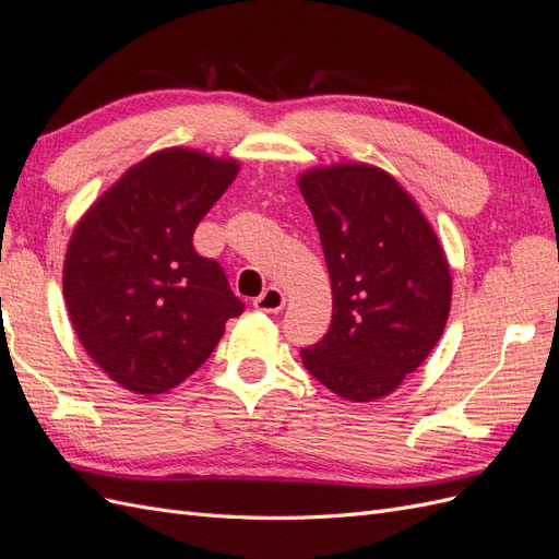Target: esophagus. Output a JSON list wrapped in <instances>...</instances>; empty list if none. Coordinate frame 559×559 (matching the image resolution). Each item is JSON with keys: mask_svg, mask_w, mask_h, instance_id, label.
Returning <instances> with one entry per match:
<instances>
[{"mask_svg": "<svg viewBox=\"0 0 559 559\" xmlns=\"http://www.w3.org/2000/svg\"><path fill=\"white\" fill-rule=\"evenodd\" d=\"M284 302H286V298H284V294L277 289V286H267V289L253 300V308H257L259 312H280L282 308H284Z\"/></svg>", "mask_w": 559, "mask_h": 559, "instance_id": "esophagus-1", "label": "esophagus"}]
</instances>
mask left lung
<instances>
[{
    "instance_id": "1",
    "label": "left lung",
    "mask_w": 559,
    "mask_h": 559,
    "mask_svg": "<svg viewBox=\"0 0 559 559\" xmlns=\"http://www.w3.org/2000/svg\"><path fill=\"white\" fill-rule=\"evenodd\" d=\"M331 277L329 333L300 349L333 394L376 401L421 366L441 341L452 300L445 251L411 193L366 163L298 177Z\"/></svg>"
}]
</instances>
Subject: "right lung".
Listing matches in <instances>:
<instances>
[{"label":"right lung","mask_w":559,"mask_h":559,"mask_svg":"<svg viewBox=\"0 0 559 559\" xmlns=\"http://www.w3.org/2000/svg\"><path fill=\"white\" fill-rule=\"evenodd\" d=\"M235 158L163 148L132 165L76 224L62 294L88 357L132 394H165L210 359L242 314L193 233L238 177Z\"/></svg>","instance_id":"right-lung-1"}]
</instances>
